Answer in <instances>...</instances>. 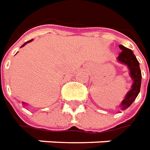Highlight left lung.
<instances>
[{"label": "left lung", "instance_id": "obj_1", "mask_svg": "<svg viewBox=\"0 0 150 150\" xmlns=\"http://www.w3.org/2000/svg\"><path fill=\"white\" fill-rule=\"evenodd\" d=\"M119 47L122 50V52L119 54L117 58L118 60L121 63L128 65V69L130 70V76L132 79L133 80L131 90L125 96V98L121 103L120 105L122 110H126L134 102L136 98L137 97L138 94L140 93L141 84V72L139 62L132 52V51L129 48L125 47L123 45H120Z\"/></svg>", "mask_w": 150, "mask_h": 150}]
</instances>
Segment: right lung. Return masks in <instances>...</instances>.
<instances>
[{
  "label": "right lung",
  "mask_w": 150,
  "mask_h": 150,
  "mask_svg": "<svg viewBox=\"0 0 150 150\" xmlns=\"http://www.w3.org/2000/svg\"><path fill=\"white\" fill-rule=\"evenodd\" d=\"M32 40H33V39H31V40H29V41H27V42H26V43H24V44H23V45H22V47L25 46V45H26V43H30V42H31V41H32Z\"/></svg>",
  "instance_id": "add662e5"
}]
</instances>
